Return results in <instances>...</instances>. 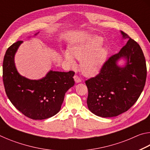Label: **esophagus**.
<instances>
[{
	"label": "esophagus",
	"mask_w": 150,
	"mask_h": 150,
	"mask_svg": "<svg viewBox=\"0 0 150 150\" xmlns=\"http://www.w3.org/2000/svg\"><path fill=\"white\" fill-rule=\"evenodd\" d=\"M74 80H75V81L76 83H80L81 81V79L77 75H75V76H74Z\"/></svg>",
	"instance_id": "1"
}]
</instances>
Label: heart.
Masks as SVG:
<instances>
[{"label":"heart","instance_id":"obj_1","mask_svg":"<svg viewBox=\"0 0 150 150\" xmlns=\"http://www.w3.org/2000/svg\"><path fill=\"white\" fill-rule=\"evenodd\" d=\"M102 45V39L94 36L71 45L70 52L65 51L63 55L70 65L75 64L74 58L79 61L83 74L87 77H93L100 72L107 57V51Z\"/></svg>","mask_w":150,"mask_h":150}]
</instances>
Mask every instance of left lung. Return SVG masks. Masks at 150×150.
Wrapping results in <instances>:
<instances>
[{"label":"left lung","instance_id":"8db88e82","mask_svg":"<svg viewBox=\"0 0 150 150\" xmlns=\"http://www.w3.org/2000/svg\"><path fill=\"white\" fill-rule=\"evenodd\" d=\"M126 44L118 54L104 63L100 73L85 81L88 88L87 106L95 115L113 117L130 109L140 96L145 86L147 68L140 46L126 33L121 31ZM121 58L126 65H117Z\"/></svg>","mask_w":150,"mask_h":150}]
</instances>
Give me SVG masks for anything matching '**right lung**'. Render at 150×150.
Wrapping results in <instances>:
<instances>
[{
  "label": "right lung",
  "instance_id": "1",
  "mask_svg": "<svg viewBox=\"0 0 150 150\" xmlns=\"http://www.w3.org/2000/svg\"><path fill=\"white\" fill-rule=\"evenodd\" d=\"M22 43L18 41L11 45L4 55L2 78L6 95L27 117L33 120L50 118L60 110L65 93L74 85L75 73L50 71L39 80L20 75L14 64V55Z\"/></svg>",
  "mask_w": 150,
  "mask_h": 150
}]
</instances>
